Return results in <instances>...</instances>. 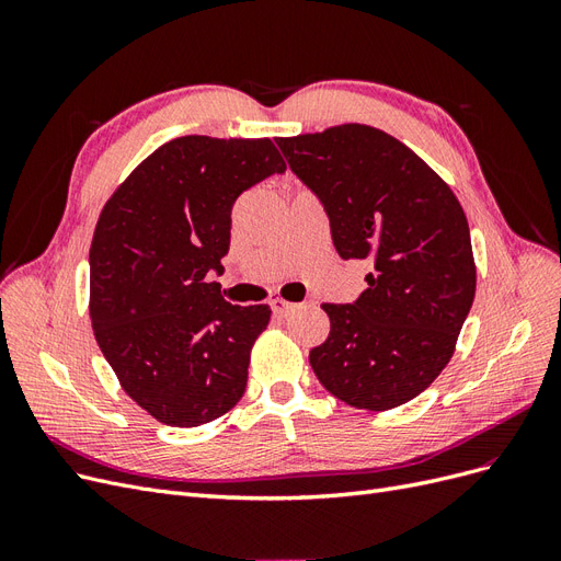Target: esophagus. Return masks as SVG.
Wrapping results in <instances>:
<instances>
[{
	"instance_id": "esophagus-1",
	"label": "esophagus",
	"mask_w": 561,
	"mask_h": 561,
	"mask_svg": "<svg viewBox=\"0 0 561 561\" xmlns=\"http://www.w3.org/2000/svg\"><path fill=\"white\" fill-rule=\"evenodd\" d=\"M268 304H271V311H274L276 316H290L295 309H299V304H295V301H285V299H280V297L271 299Z\"/></svg>"
}]
</instances>
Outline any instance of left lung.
I'll return each mask as SVG.
<instances>
[{
    "instance_id": "left-lung-1",
    "label": "left lung",
    "mask_w": 561,
    "mask_h": 561,
    "mask_svg": "<svg viewBox=\"0 0 561 561\" xmlns=\"http://www.w3.org/2000/svg\"><path fill=\"white\" fill-rule=\"evenodd\" d=\"M276 142L325 206L336 252L375 264L355 304H322L330 334L309 355L318 381L358 410L410 402L447 367L474 299L461 203L426 161L375 126Z\"/></svg>"
}]
</instances>
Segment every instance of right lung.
I'll use <instances>...</instances> for the list:
<instances>
[{"mask_svg":"<svg viewBox=\"0 0 561 561\" xmlns=\"http://www.w3.org/2000/svg\"><path fill=\"white\" fill-rule=\"evenodd\" d=\"M283 171L268 138L184 135L151 151L100 210L89 254L95 342L126 396L165 426L215 421L245 393L271 309L229 304L206 276L222 271L233 201Z\"/></svg>","mask_w":561,"mask_h":561,"instance_id":"obj_1","label":"right lung"}]
</instances>
